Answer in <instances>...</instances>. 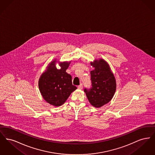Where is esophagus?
<instances>
[{"label": "esophagus", "instance_id": "34e87169", "mask_svg": "<svg viewBox=\"0 0 155 155\" xmlns=\"http://www.w3.org/2000/svg\"><path fill=\"white\" fill-rule=\"evenodd\" d=\"M82 88H83V85H82V84H81L80 85L78 86V89H82Z\"/></svg>", "mask_w": 155, "mask_h": 155}]
</instances>
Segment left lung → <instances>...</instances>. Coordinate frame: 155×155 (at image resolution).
<instances>
[{"instance_id":"left-lung-1","label":"left lung","mask_w":155,"mask_h":155,"mask_svg":"<svg viewBox=\"0 0 155 155\" xmlns=\"http://www.w3.org/2000/svg\"><path fill=\"white\" fill-rule=\"evenodd\" d=\"M95 68L91 71V86L84 89L89 102L95 107H101L110 101L116 88V82L107 63L103 60L91 63Z\"/></svg>"}]
</instances>
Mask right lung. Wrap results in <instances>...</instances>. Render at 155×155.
Wrapping results in <instances>:
<instances>
[{
  "label": "right lung",
  "instance_id": "add662e5",
  "mask_svg": "<svg viewBox=\"0 0 155 155\" xmlns=\"http://www.w3.org/2000/svg\"><path fill=\"white\" fill-rule=\"evenodd\" d=\"M56 61L52 62L39 80V88L45 100L51 104L59 106L66 102L71 93L77 89L72 84V77L66 71L70 62L60 64L57 69Z\"/></svg>",
  "mask_w": 155,
  "mask_h": 155
}]
</instances>
